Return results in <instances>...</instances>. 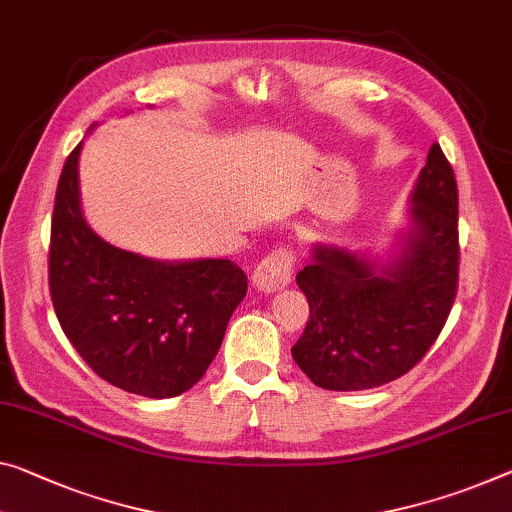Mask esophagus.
<instances>
[{
  "mask_svg": "<svg viewBox=\"0 0 512 512\" xmlns=\"http://www.w3.org/2000/svg\"><path fill=\"white\" fill-rule=\"evenodd\" d=\"M295 254L290 247H277L267 254L254 270V286L263 293H274L283 286H288L293 279Z\"/></svg>",
  "mask_w": 512,
  "mask_h": 512,
  "instance_id": "obj_1",
  "label": "esophagus"
}]
</instances>
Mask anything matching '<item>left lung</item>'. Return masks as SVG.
Here are the masks:
<instances>
[{"label": "left lung", "instance_id": "1", "mask_svg": "<svg viewBox=\"0 0 512 512\" xmlns=\"http://www.w3.org/2000/svg\"><path fill=\"white\" fill-rule=\"evenodd\" d=\"M412 229L393 263L318 245L297 272L309 320L293 359L313 384L373 389L419 364L458 293V183L439 144L412 192Z\"/></svg>", "mask_w": 512, "mask_h": 512}]
</instances>
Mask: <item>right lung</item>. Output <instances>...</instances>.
Instances as JSON below:
<instances>
[{"mask_svg": "<svg viewBox=\"0 0 512 512\" xmlns=\"http://www.w3.org/2000/svg\"><path fill=\"white\" fill-rule=\"evenodd\" d=\"M82 144L61 171L50 233V297L59 325L102 380L174 398L208 371L247 274L226 258L160 263L109 245L80 208Z\"/></svg>", "mask_w": 512, "mask_h": 512, "instance_id": "add662e5", "label": "right lung"}]
</instances>
